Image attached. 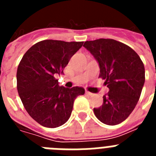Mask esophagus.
<instances>
[{
	"label": "esophagus",
	"mask_w": 156,
	"mask_h": 156,
	"mask_svg": "<svg viewBox=\"0 0 156 156\" xmlns=\"http://www.w3.org/2000/svg\"><path fill=\"white\" fill-rule=\"evenodd\" d=\"M86 94L87 95H89V96H93L94 94L91 93V92H89V91H86Z\"/></svg>",
	"instance_id": "34e87169"
}]
</instances>
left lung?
I'll return each mask as SVG.
<instances>
[{"label": "left lung", "instance_id": "left-lung-1", "mask_svg": "<svg viewBox=\"0 0 156 156\" xmlns=\"http://www.w3.org/2000/svg\"><path fill=\"white\" fill-rule=\"evenodd\" d=\"M83 47L100 67L99 77L109 89L103 104L94 108L95 116L105 124L114 126L130 115L140 98L145 80L144 66L131 48L112 39L86 41Z\"/></svg>", "mask_w": 156, "mask_h": 156}]
</instances>
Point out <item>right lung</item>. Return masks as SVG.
<instances>
[{
	"label": "right lung",
	"mask_w": 156,
	"mask_h": 156,
	"mask_svg": "<svg viewBox=\"0 0 156 156\" xmlns=\"http://www.w3.org/2000/svg\"><path fill=\"white\" fill-rule=\"evenodd\" d=\"M83 44L44 40L33 45L19 62L16 74L19 97L29 115L41 126L55 128L66 123L75 99L84 94L83 87H59L55 78L63 74Z\"/></svg>",
	"instance_id": "add662e5"
}]
</instances>
